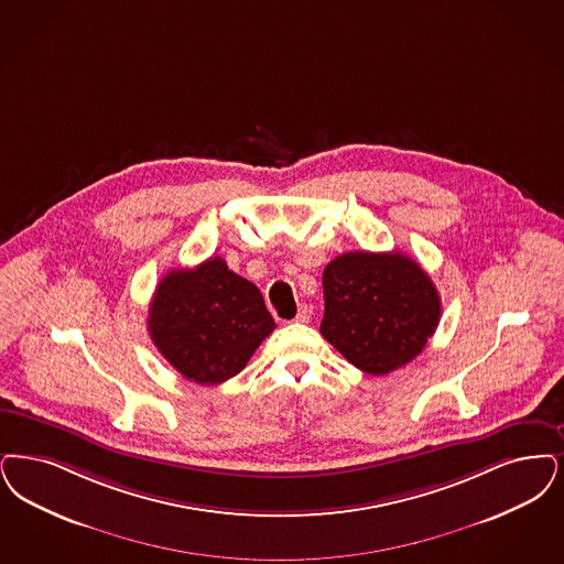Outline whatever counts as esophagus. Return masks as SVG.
I'll return each instance as SVG.
<instances>
[{"label": "esophagus", "instance_id": "34e87169", "mask_svg": "<svg viewBox=\"0 0 564 564\" xmlns=\"http://www.w3.org/2000/svg\"><path fill=\"white\" fill-rule=\"evenodd\" d=\"M311 315H313V311L304 304V306H300V308H297V315H295L293 321H295V323H308V321H311Z\"/></svg>", "mask_w": 564, "mask_h": 564}]
</instances>
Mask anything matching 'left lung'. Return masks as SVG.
Segmentation results:
<instances>
[{
	"label": "left lung",
	"mask_w": 564,
	"mask_h": 564,
	"mask_svg": "<svg viewBox=\"0 0 564 564\" xmlns=\"http://www.w3.org/2000/svg\"><path fill=\"white\" fill-rule=\"evenodd\" d=\"M323 338L369 376L413 361L441 321L434 283L401 251L341 253L323 271Z\"/></svg>",
	"instance_id": "1"
}]
</instances>
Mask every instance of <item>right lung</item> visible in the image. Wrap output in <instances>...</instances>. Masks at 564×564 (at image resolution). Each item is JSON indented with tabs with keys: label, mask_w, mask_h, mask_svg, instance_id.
<instances>
[{
	"label": "right lung",
	"mask_w": 564,
	"mask_h": 564,
	"mask_svg": "<svg viewBox=\"0 0 564 564\" xmlns=\"http://www.w3.org/2000/svg\"><path fill=\"white\" fill-rule=\"evenodd\" d=\"M147 323L165 361L202 386L237 376L274 329L260 290L228 271L223 258L167 272Z\"/></svg>",
	"instance_id": "1"
}]
</instances>
